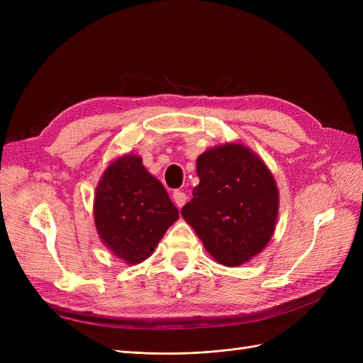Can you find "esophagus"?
I'll list each match as a JSON object with an SVG mask.
<instances>
[{
	"label": "esophagus",
	"instance_id": "1",
	"mask_svg": "<svg viewBox=\"0 0 363 363\" xmlns=\"http://www.w3.org/2000/svg\"><path fill=\"white\" fill-rule=\"evenodd\" d=\"M172 199H174V203L177 204V207L182 208L184 206L186 200H188V196H186V194L183 191H174Z\"/></svg>",
	"mask_w": 363,
	"mask_h": 363
}]
</instances>
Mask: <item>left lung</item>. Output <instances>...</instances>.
Returning <instances> with one entry per match:
<instances>
[{
	"label": "left lung",
	"mask_w": 363,
	"mask_h": 363,
	"mask_svg": "<svg viewBox=\"0 0 363 363\" xmlns=\"http://www.w3.org/2000/svg\"><path fill=\"white\" fill-rule=\"evenodd\" d=\"M200 183L182 215L212 257L225 267L248 262L267 247L276 228V180L255 152L227 144L196 159Z\"/></svg>",
	"instance_id": "1"
}]
</instances>
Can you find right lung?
<instances>
[{"label":"right lung","instance_id":"right-lung-1","mask_svg":"<svg viewBox=\"0 0 363 363\" xmlns=\"http://www.w3.org/2000/svg\"><path fill=\"white\" fill-rule=\"evenodd\" d=\"M95 225L103 242L127 263L151 256L179 211L138 156L115 160L101 177L94 203Z\"/></svg>","mask_w":363,"mask_h":363}]
</instances>
